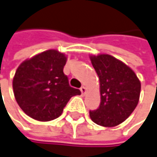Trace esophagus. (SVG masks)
Wrapping results in <instances>:
<instances>
[{"label":"esophagus","mask_w":157,"mask_h":157,"mask_svg":"<svg viewBox=\"0 0 157 157\" xmlns=\"http://www.w3.org/2000/svg\"><path fill=\"white\" fill-rule=\"evenodd\" d=\"M80 90H81L82 94H83V95H85V94H86V86H82V87L80 88Z\"/></svg>","instance_id":"34e87169"}]
</instances>
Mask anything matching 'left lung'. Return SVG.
<instances>
[{
	"mask_svg": "<svg viewBox=\"0 0 157 157\" xmlns=\"http://www.w3.org/2000/svg\"><path fill=\"white\" fill-rule=\"evenodd\" d=\"M98 76L100 104L90 111L92 121L102 127H115L124 122L138 105L140 82L125 63L107 54L90 56Z\"/></svg>",
	"mask_w": 157,
	"mask_h": 157,
	"instance_id": "8db88e82",
	"label": "left lung"
}]
</instances>
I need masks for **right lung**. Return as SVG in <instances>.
Listing matches in <instances>:
<instances>
[{
    "label": "right lung",
    "mask_w": 157,
    "mask_h": 157,
    "mask_svg": "<svg viewBox=\"0 0 157 157\" xmlns=\"http://www.w3.org/2000/svg\"><path fill=\"white\" fill-rule=\"evenodd\" d=\"M67 58L58 50H47L23 61L17 68L13 89L17 104L29 117L51 121L63 112L70 98L80 95L70 86L63 72Z\"/></svg>",
    "instance_id": "1"
}]
</instances>
